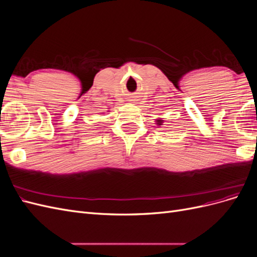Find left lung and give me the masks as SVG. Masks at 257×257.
Segmentation results:
<instances>
[{
	"label": "left lung",
	"mask_w": 257,
	"mask_h": 257,
	"mask_svg": "<svg viewBox=\"0 0 257 257\" xmlns=\"http://www.w3.org/2000/svg\"><path fill=\"white\" fill-rule=\"evenodd\" d=\"M162 120H158V124H159V125H162Z\"/></svg>",
	"instance_id": "8db88e82"
}]
</instances>
